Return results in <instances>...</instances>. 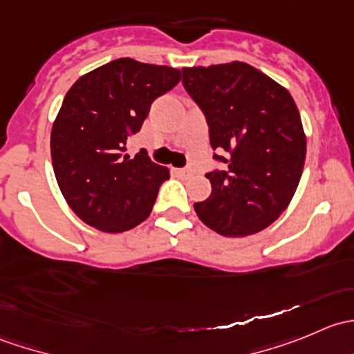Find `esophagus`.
I'll use <instances>...</instances> for the list:
<instances>
[{
  "label": "esophagus",
  "instance_id": "obj_1",
  "mask_svg": "<svg viewBox=\"0 0 354 354\" xmlns=\"http://www.w3.org/2000/svg\"><path fill=\"white\" fill-rule=\"evenodd\" d=\"M173 171H174V174H178V176H181V178L188 176V174L192 173L190 169H173Z\"/></svg>",
  "mask_w": 354,
  "mask_h": 354
}]
</instances>
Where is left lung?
<instances>
[{
    "label": "left lung",
    "instance_id": "8db88e82",
    "mask_svg": "<svg viewBox=\"0 0 354 354\" xmlns=\"http://www.w3.org/2000/svg\"><path fill=\"white\" fill-rule=\"evenodd\" d=\"M183 85L205 114L210 145L227 152L226 171L207 174L212 194L195 202L207 227L223 236L266 230L291 202L306 137L291 94L243 62L183 68Z\"/></svg>",
    "mask_w": 354,
    "mask_h": 354
}]
</instances>
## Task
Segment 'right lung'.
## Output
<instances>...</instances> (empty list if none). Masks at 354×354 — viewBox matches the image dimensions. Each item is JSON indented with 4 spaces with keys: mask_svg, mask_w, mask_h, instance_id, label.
<instances>
[{
    "mask_svg": "<svg viewBox=\"0 0 354 354\" xmlns=\"http://www.w3.org/2000/svg\"><path fill=\"white\" fill-rule=\"evenodd\" d=\"M181 80L178 68L120 58L82 75L51 130V159L66 203L88 226L123 233L144 223L169 169L145 151L124 154L151 104Z\"/></svg>",
    "mask_w": 354,
    "mask_h": 354,
    "instance_id": "1",
    "label": "right lung"
}]
</instances>
